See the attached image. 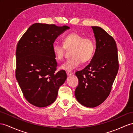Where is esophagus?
<instances>
[{
    "label": "esophagus",
    "instance_id": "obj_1",
    "mask_svg": "<svg viewBox=\"0 0 133 133\" xmlns=\"http://www.w3.org/2000/svg\"><path fill=\"white\" fill-rule=\"evenodd\" d=\"M66 74L67 75V76H71V75H72V73L71 72H70V71H67Z\"/></svg>",
    "mask_w": 133,
    "mask_h": 133
}]
</instances>
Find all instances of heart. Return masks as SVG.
<instances>
[{
    "label": "heart",
    "instance_id": "1",
    "mask_svg": "<svg viewBox=\"0 0 133 133\" xmlns=\"http://www.w3.org/2000/svg\"><path fill=\"white\" fill-rule=\"evenodd\" d=\"M62 42L63 45L56 43L52 45V52L57 61L63 58L65 49H71V57L60 66L61 70L71 71L81 62L85 63L92 59L96 50V44L92 39L84 37L80 34L72 32L64 37Z\"/></svg>",
    "mask_w": 133,
    "mask_h": 133
}]
</instances>
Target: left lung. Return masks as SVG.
<instances>
[{"mask_svg": "<svg viewBox=\"0 0 133 133\" xmlns=\"http://www.w3.org/2000/svg\"><path fill=\"white\" fill-rule=\"evenodd\" d=\"M96 41L90 62L75 73L79 85L75 91L77 101L85 107H97L106 99L118 70L117 48L114 39L98 26H91Z\"/></svg>", "mask_w": 133, "mask_h": 133, "instance_id": "1", "label": "left lung"}]
</instances>
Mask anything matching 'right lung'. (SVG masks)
Returning a JSON list of instances; mask_svg holds the SVG:
<instances>
[{
    "label": "right lung",
    "mask_w": 133,
    "mask_h": 133,
    "mask_svg": "<svg viewBox=\"0 0 133 133\" xmlns=\"http://www.w3.org/2000/svg\"><path fill=\"white\" fill-rule=\"evenodd\" d=\"M67 26L36 23L23 34L17 45L16 77L26 99L37 107L56 101L67 79L64 71L56 72L57 63L52 45Z\"/></svg>",
    "instance_id": "1"
}]
</instances>
